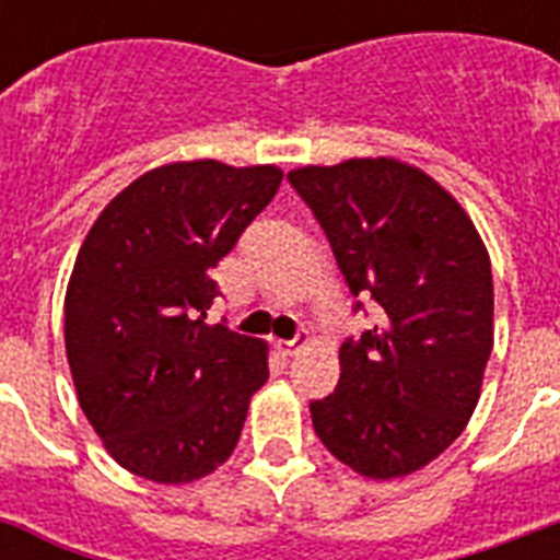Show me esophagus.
I'll return each instance as SVG.
<instances>
[{"label":"esophagus","instance_id":"34e87169","mask_svg":"<svg viewBox=\"0 0 560 560\" xmlns=\"http://www.w3.org/2000/svg\"><path fill=\"white\" fill-rule=\"evenodd\" d=\"M302 346H307L305 334H299V337H293V340H279V342H276V349H279L281 354H284V358H290V354H296V351L302 349Z\"/></svg>","mask_w":560,"mask_h":560}]
</instances>
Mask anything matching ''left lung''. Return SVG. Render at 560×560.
Listing matches in <instances>:
<instances>
[{"label":"left lung","mask_w":560,"mask_h":560,"mask_svg":"<svg viewBox=\"0 0 560 560\" xmlns=\"http://www.w3.org/2000/svg\"><path fill=\"white\" fill-rule=\"evenodd\" d=\"M288 179L351 296H372L377 316L340 346L337 389L311 400L316 435L363 477H407L447 451L477 409L494 346L486 244L453 194L392 156L307 165Z\"/></svg>","instance_id":"obj_1"}]
</instances>
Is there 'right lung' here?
I'll return each mask as SVG.
<instances>
[{
	"label": "right lung",
	"instance_id": "1",
	"mask_svg": "<svg viewBox=\"0 0 560 560\" xmlns=\"http://www.w3.org/2000/svg\"><path fill=\"white\" fill-rule=\"evenodd\" d=\"M276 165L171 162L92 223L66 288V358L83 416L136 477L183 486L232 456L267 342L206 325L211 270L281 186Z\"/></svg>",
	"mask_w": 560,
	"mask_h": 560
}]
</instances>
